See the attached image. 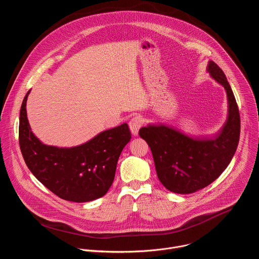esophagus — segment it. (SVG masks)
<instances>
[{"label":"esophagus","instance_id":"34e87169","mask_svg":"<svg viewBox=\"0 0 259 259\" xmlns=\"http://www.w3.org/2000/svg\"><path fill=\"white\" fill-rule=\"evenodd\" d=\"M142 124H143V119L140 116H135L131 119V121L128 122V126L134 136H138L139 130L141 128Z\"/></svg>","mask_w":259,"mask_h":259}]
</instances>
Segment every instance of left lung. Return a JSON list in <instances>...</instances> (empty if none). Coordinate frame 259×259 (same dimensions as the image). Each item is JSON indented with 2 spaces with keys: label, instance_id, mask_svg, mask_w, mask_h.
I'll return each mask as SVG.
<instances>
[{
  "label": "left lung",
  "instance_id": "left-lung-1",
  "mask_svg": "<svg viewBox=\"0 0 259 259\" xmlns=\"http://www.w3.org/2000/svg\"><path fill=\"white\" fill-rule=\"evenodd\" d=\"M207 71L223 85L228 97V118L213 137H190L166 124H148L140 128L153 155L157 177L170 192L191 194L214 182L228 167L240 139V114L224 71L209 61Z\"/></svg>",
  "mask_w": 259,
  "mask_h": 259
}]
</instances>
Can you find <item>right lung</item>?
<instances>
[{"label": "right lung", "instance_id": "obj_1", "mask_svg": "<svg viewBox=\"0 0 259 259\" xmlns=\"http://www.w3.org/2000/svg\"><path fill=\"white\" fill-rule=\"evenodd\" d=\"M25 95L19 116V145L32 175L61 199L76 203L96 200L111 187L118 158L132 135L126 123L98 134L84 144L59 148L42 144L31 132Z\"/></svg>", "mask_w": 259, "mask_h": 259}]
</instances>
